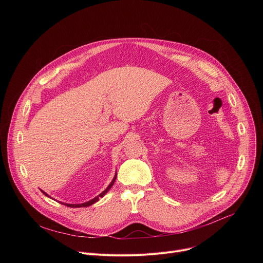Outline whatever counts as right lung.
<instances>
[{
    "instance_id": "1",
    "label": "right lung",
    "mask_w": 263,
    "mask_h": 263,
    "mask_svg": "<svg viewBox=\"0 0 263 263\" xmlns=\"http://www.w3.org/2000/svg\"><path fill=\"white\" fill-rule=\"evenodd\" d=\"M116 179H117V173H116V175H115V177H114V179H112V181L110 182V184L107 186V189L103 192V193H101L99 196H97L96 198H93L92 200H90V201H88V202H85V203H82V204H67V203H62V202H60L61 204H63V205H65V206H67V207H71V208H79V207H87V206H90V205H92V204H95L96 202H98L99 201V199L100 198H103L108 192H109V190L111 189L112 187V185L115 184V182H116ZM42 191V190H41ZM42 193L45 195V196H47L48 198H50V199H52L47 193H45L44 191H42Z\"/></svg>"
}]
</instances>
